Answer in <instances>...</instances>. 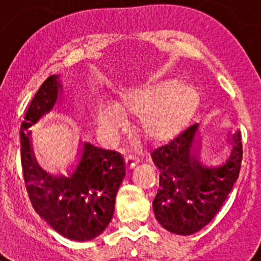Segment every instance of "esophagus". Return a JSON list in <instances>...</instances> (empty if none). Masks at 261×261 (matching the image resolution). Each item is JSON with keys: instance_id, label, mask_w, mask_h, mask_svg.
Wrapping results in <instances>:
<instances>
[{"instance_id": "1", "label": "esophagus", "mask_w": 261, "mask_h": 261, "mask_svg": "<svg viewBox=\"0 0 261 261\" xmlns=\"http://www.w3.org/2000/svg\"><path fill=\"white\" fill-rule=\"evenodd\" d=\"M139 164V159L138 158L133 156V155H130V156H126L125 158V165L127 169H133L135 165Z\"/></svg>"}]
</instances>
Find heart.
<instances>
[{
    "mask_svg": "<svg viewBox=\"0 0 261 261\" xmlns=\"http://www.w3.org/2000/svg\"><path fill=\"white\" fill-rule=\"evenodd\" d=\"M203 105L201 92L179 78H150L116 92L114 102L96 107L102 135L114 141L126 117L138 118V128L155 145L177 140L189 130Z\"/></svg>",
    "mask_w": 261,
    "mask_h": 261,
    "instance_id": "b5f03b06",
    "label": "heart"
}]
</instances>
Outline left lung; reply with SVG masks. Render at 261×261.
<instances>
[{"mask_svg":"<svg viewBox=\"0 0 261 261\" xmlns=\"http://www.w3.org/2000/svg\"><path fill=\"white\" fill-rule=\"evenodd\" d=\"M196 128L151 152L160 170L152 210L158 222L175 235H192L211 222L238 180L243 160L241 135L236 130L228 135L225 162L216 167L202 164Z\"/></svg>","mask_w":261,"mask_h":261,"instance_id":"obj_1","label":"left lung"}]
</instances>
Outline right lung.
<instances>
[{
    "mask_svg": "<svg viewBox=\"0 0 261 261\" xmlns=\"http://www.w3.org/2000/svg\"><path fill=\"white\" fill-rule=\"evenodd\" d=\"M62 83L50 75L31 99L20 127L21 165L34 210L64 238L88 241L109 226L115 199L125 178L117 151L83 143L77 158L59 168H44L31 147V126L54 109Z\"/></svg>",
    "mask_w": 261,
    "mask_h": 261,
    "instance_id": "1",
    "label": "right lung"
}]
</instances>
